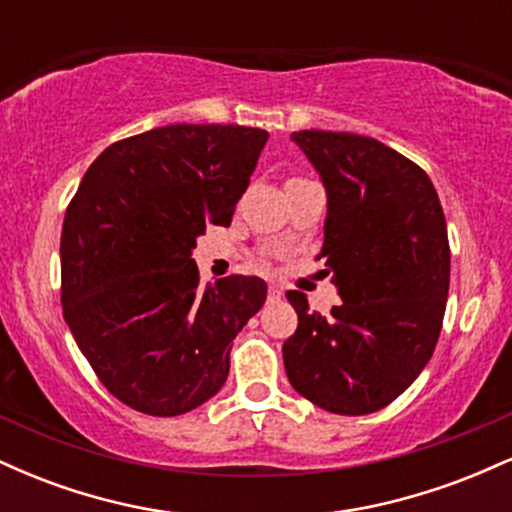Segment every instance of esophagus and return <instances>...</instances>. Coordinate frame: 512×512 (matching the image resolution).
<instances>
[{"instance_id": "obj_1", "label": "esophagus", "mask_w": 512, "mask_h": 512, "mask_svg": "<svg viewBox=\"0 0 512 512\" xmlns=\"http://www.w3.org/2000/svg\"><path fill=\"white\" fill-rule=\"evenodd\" d=\"M267 298H269V301H279V298H284V291H281L279 286H269Z\"/></svg>"}]
</instances>
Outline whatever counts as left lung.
<instances>
[{
	"mask_svg": "<svg viewBox=\"0 0 512 512\" xmlns=\"http://www.w3.org/2000/svg\"><path fill=\"white\" fill-rule=\"evenodd\" d=\"M291 139L327 190L317 260L342 303L310 313L289 291L298 327L284 366L298 395L332 414L387 407L419 378L436 349L450 286L445 214L428 175L373 137L303 129Z\"/></svg>",
	"mask_w": 512,
	"mask_h": 512,
	"instance_id": "obj_1",
	"label": "left lung"
}]
</instances>
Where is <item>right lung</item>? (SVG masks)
<instances>
[{
    "label": "right lung",
    "mask_w": 512,
    "mask_h": 512,
    "mask_svg": "<svg viewBox=\"0 0 512 512\" xmlns=\"http://www.w3.org/2000/svg\"><path fill=\"white\" fill-rule=\"evenodd\" d=\"M267 139L260 127H156L110 144L69 202L64 320L127 407L187 414L226 383L231 342L267 284L231 274L202 289L192 250L209 223H231Z\"/></svg>",
    "instance_id": "right-lung-1"
}]
</instances>
